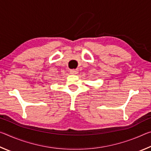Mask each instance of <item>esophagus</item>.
<instances>
[{"mask_svg":"<svg viewBox=\"0 0 151 151\" xmlns=\"http://www.w3.org/2000/svg\"><path fill=\"white\" fill-rule=\"evenodd\" d=\"M70 73L72 74V75H76L78 73V70L77 69H71L70 70Z\"/></svg>","mask_w":151,"mask_h":151,"instance_id":"34e87169","label":"esophagus"}]
</instances>
